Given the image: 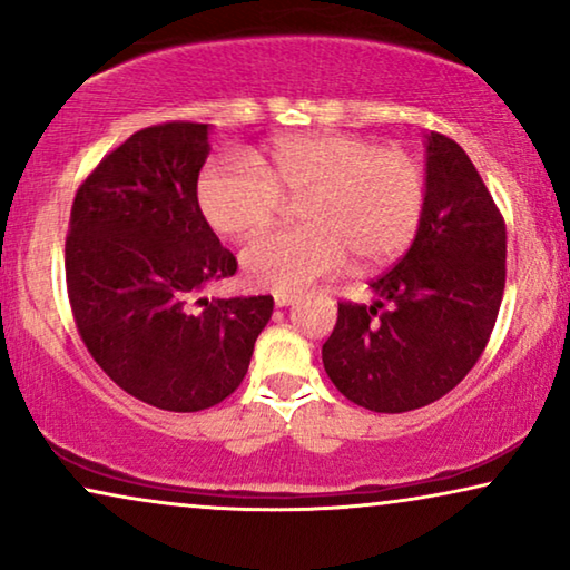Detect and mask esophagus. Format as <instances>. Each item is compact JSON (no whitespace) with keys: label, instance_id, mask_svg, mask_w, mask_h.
Wrapping results in <instances>:
<instances>
[{"label":"esophagus","instance_id":"obj_1","mask_svg":"<svg viewBox=\"0 0 570 570\" xmlns=\"http://www.w3.org/2000/svg\"><path fill=\"white\" fill-rule=\"evenodd\" d=\"M295 301H298V295H295V293H275V306L277 308L291 306V303H295Z\"/></svg>","mask_w":570,"mask_h":570}]
</instances>
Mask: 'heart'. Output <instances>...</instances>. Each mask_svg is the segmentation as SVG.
Returning a JSON list of instances; mask_svg holds the SVG:
<instances>
[{
  "instance_id": "obj_1",
  "label": "heart",
  "mask_w": 570,
  "mask_h": 570,
  "mask_svg": "<svg viewBox=\"0 0 570 570\" xmlns=\"http://www.w3.org/2000/svg\"><path fill=\"white\" fill-rule=\"evenodd\" d=\"M262 169L244 155L207 163L197 181L205 220L228 238H248L275 220L283 199L301 202V228L272 230L240 254L248 285L298 293L353 256L379 267L417 236L428 205L420 160L345 131L279 137Z\"/></svg>"
}]
</instances>
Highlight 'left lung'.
Here are the masks:
<instances>
[{
	"label": "left lung",
	"mask_w": 570,
	"mask_h": 570,
	"mask_svg": "<svg viewBox=\"0 0 570 570\" xmlns=\"http://www.w3.org/2000/svg\"><path fill=\"white\" fill-rule=\"evenodd\" d=\"M428 205L410 252L373 279L376 301H342L322 347L332 384L371 412L449 394L480 361L505 287V223L454 139L425 142Z\"/></svg>",
	"instance_id": "obj_1"
}]
</instances>
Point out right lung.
<instances>
[{
	"label": "right lung",
	"instance_id": "obj_1",
	"mask_svg": "<svg viewBox=\"0 0 570 570\" xmlns=\"http://www.w3.org/2000/svg\"><path fill=\"white\" fill-rule=\"evenodd\" d=\"M209 127L155 124L108 153L75 194L65 246L77 332L139 402L199 412L230 396L272 316V295L197 298L236 275L197 202Z\"/></svg>",
	"mask_w": 570,
	"mask_h": 570
}]
</instances>
